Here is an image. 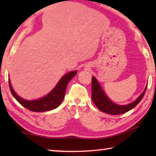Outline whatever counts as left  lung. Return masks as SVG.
<instances>
[{"label":"left lung","instance_id":"obj_1","mask_svg":"<svg viewBox=\"0 0 156 156\" xmlns=\"http://www.w3.org/2000/svg\"><path fill=\"white\" fill-rule=\"evenodd\" d=\"M146 89L147 86L141 94L138 97V99L132 103L125 106L119 105V104L112 102L108 99L107 96L104 92L103 89H101L98 81L96 80L94 76H92V80H91V99H92L95 105L97 106V107L101 112L112 115H119L129 112L137 106L138 104L142 100L145 93H146Z\"/></svg>","mask_w":156,"mask_h":156}]
</instances>
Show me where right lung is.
I'll list each match as a JSON object with an SVG mask.
<instances>
[{
    "instance_id": "right-lung-1",
    "label": "right lung",
    "mask_w": 156,
    "mask_h": 156,
    "mask_svg": "<svg viewBox=\"0 0 156 156\" xmlns=\"http://www.w3.org/2000/svg\"><path fill=\"white\" fill-rule=\"evenodd\" d=\"M76 72H77L76 71H72L66 74L65 75H64L61 78V80L59 81V82L57 83L55 88L48 94H47L45 97H42L41 99L37 100L28 101V100L23 99L18 96V94L14 91L13 89H12L9 79L8 82H9L10 90L15 99L21 105L27 108V109L32 111V112H42L52 110L58 107L60 105L62 101H63L68 83L75 76Z\"/></svg>"
}]
</instances>
